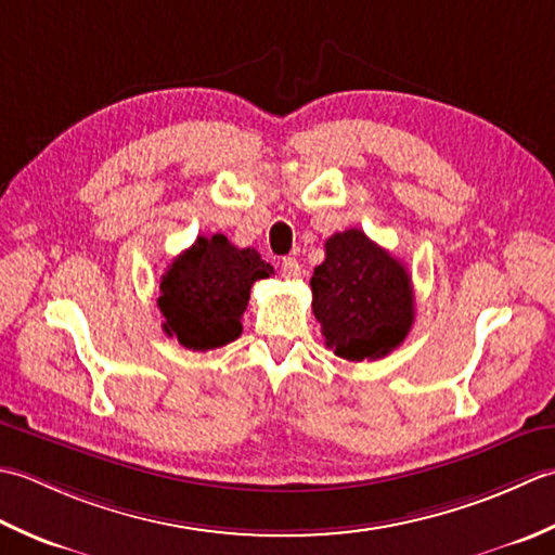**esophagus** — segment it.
I'll return each mask as SVG.
<instances>
[{
    "label": "esophagus",
    "instance_id": "esophagus-1",
    "mask_svg": "<svg viewBox=\"0 0 555 555\" xmlns=\"http://www.w3.org/2000/svg\"><path fill=\"white\" fill-rule=\"evenodd\" d=\"M299 273H301V268H299L297 258H294V256L282 258V275H285V278H299Z\"/></svg>",
    "mask_w": 555,
    "mask_h": 555
}]
</instances>
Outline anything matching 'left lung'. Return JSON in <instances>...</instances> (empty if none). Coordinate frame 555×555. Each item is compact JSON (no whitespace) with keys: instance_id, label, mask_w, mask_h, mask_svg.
Here are the masks:
<instances>
[{"instance_id":"left-lung-1","label":"left lung","mask_w":555,"mask_h":555,"mask_svg":"<svg viewBox=\"0 0 555 555\" xmlns=\"http://www.w3.org/2000/svg\"><path fill=\"white\" fill-rule=\"evenodd\" d=\"M311 292L325 345L347 361L386 357L412 331L410 273L357 228L325 242V261L313 270Z\"/></svg>"}]
</instances>
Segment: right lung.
I'll return each mask as SVG.
<instances>
[{
  "mask_svg": "<svg viewBox=\"0 0 555 555\" xmlns=\"http://www.w3.org/2000/svg\"><path fill=\"white\" fill-rule=\"evenodd\" d=\"M273 273L256 248H236L224 234L198 236L160 280L163 331L194 352L236 340L254 282Z\"/></svg>",
  "mask_w": 555,
  "mask_h": 555,
  "instance_id": "add662e5",
  "label": "right lung"
}]
</instances>
